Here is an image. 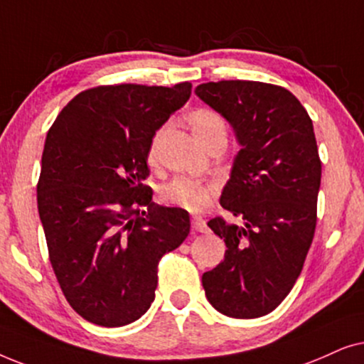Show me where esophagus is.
Here are the masks:
<instances>
[{
	"instance_id": "34e87169",
	"label": "esophagus",
	"mask_w": 364,
	"mask_h": 364,
	"mask_svg": "<svg viewBox=\"0 0 364 364\" xmlns=\"http://www.w3.org/2000/svg\"><path fill=\"white\" fill-rule=\"evenodd\" d=\"M191 228H193V231H196V232H206L208 231L206 221L203 220V218H193Z\"/></svg>"
}]
</instances>
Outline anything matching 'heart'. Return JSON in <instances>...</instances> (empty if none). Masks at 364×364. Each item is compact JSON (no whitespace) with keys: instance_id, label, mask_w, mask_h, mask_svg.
<instances>
[{"instance_id":"obj_1","label":"heart","mask_w":364,"mask_h":364,"mask_svg":"<svg viewBox=\"0 0 364 364\" xmlns=\"http://www.w3.org/2000/svg\"><path fill=\"white\" fill-rule=\"evenodd\" d=\"M190 126L195 133L198 141L203 146L208 148L210 144L216 141H226L228 139V126L223 116L215 109L201 108L193 111L188 116ZM164 126L159 128L151 139L149 144L148 156L151 161H154L158 156V148L161 143V138L164 134ZM216 195V185L215 183H205L200 179L191 178H176L169 181L168 185L161 188V200L169 203V205L179 206L183 210H188L191 213H200L210 205L213 196Z\"/></svg>"}]
</instances>
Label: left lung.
<instances>
[{
	"mask_svg": "<svg viewBox=\"0 0 364 364\" xmlns=\"http://www.w3.org/2000/svg\"><path fill=\"white\" fill-rule=\"evenodd\" d=\"M195 93L232 126L241 146L220 203L243 225L208 221L226 251L203 274V288L226 316H264L291 291L313 243L321 183L313 121L276 85L211 81Z\"/></svg>",
	"mask_w": 364,
	"mask_h": 364,
	"instance_id": "left-lung-1",
	"label": "left lung"
}]
</instances>
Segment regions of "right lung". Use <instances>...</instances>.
<instances>
[{"label":"right lung","instance_id":"add662e5","mask_svg":"<svg viewBox=\"0 0 364 364\" xmlns=\"http://www.w3.org/2000/svg\"><path fill=\"white\" fill-rule=\"evenodd\" d=\"M190 96L188 81L96 86L46 134L38 213L61 291L86 321L116 328L141 318L159 259L190 232L188 211L153 203L143 183L154 133Z\"/></svg>","mask_w":364,"mask_h":364}]
</instances>
